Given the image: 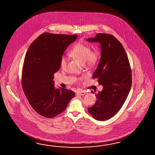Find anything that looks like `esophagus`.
<instances>
[{"instance_id": "1", "label": "esophagus", "mask_w": 155, "mask_h": 155, "mask_svg": "<svg viewBox=\"0 0 155 155\" xmlns=\"http://www.w3.org/2000/svg\"><path fill=\"white\" fill-rule=\"evenodd\" d=\"M86 91H84V90H81V91H78L77 92V94L80 95V96H83L86 94Z\"/></svg>"}]
</instances>
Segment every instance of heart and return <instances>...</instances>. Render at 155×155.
I'll return each mask as SVG.
<instances>
[{
    "instance_id": "b5f03b06",
    "label": "heart",
    "mask_w": 155,
    "mask_h": 155,
    "mask_svg": "<svg viewBox=\"0 0 155 155\" xmlns=\"http://www.w3.org/2000/svg\"><path fill=\"white\" fill-rule=\"evenodd\" d=\"M69 55L82 62L84 64L93 65L98 61V53L97 50H91V47L82 42L76 43L69 51ZM68 58L62 55L60 63L61 68H64L68 64Z\"/></svg>"
}]
</instances>
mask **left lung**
Segmentation results:
<instances>
[{
  "label": "left lung",
  "instance_id": "8db88e82",
  "mask_svg": "<svg viewBox=\"0 0 155 155\" xmlns=\"http://www.w3.org/2000/svg\"><path fill=\"white\" fill-rule=\"evenodd\" d=\"M86 40L100 44L101 58L92 77L103 86L88 111L97 120H106L117 113L127 98L132 86L131 68L124 47L113 35L100 33Z\"/></svg>",
  "mask_w": 155,
  "mask_h": 155
}]
</instances>
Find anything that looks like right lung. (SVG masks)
<instances>
[{
    "mask_svg": "<svg viewBox=\"0 0 155 155\" xmlns=\"http://www.w3.org/2000/svg\"><path fill=\"white\" fill-rule=\"evenodd\" d=\"M77 35L44 33L31 44L22 72L23 91L35 111L52 118L64 111L75 96L73 91L55 88L54 74L61 68L60 60Z\"/></svg>",
    "mask_w": 155,
    "mask_h": 155,
    "instance_id": "right-lung-1",
    "label": "right lung"
}]
</instances>
